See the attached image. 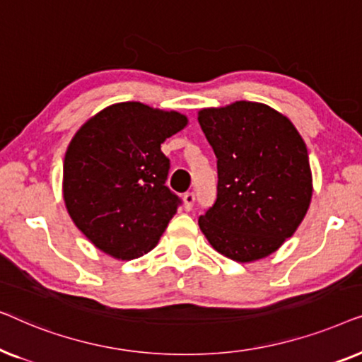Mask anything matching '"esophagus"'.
I'll use <instances>...</instances> for the list:
<instances>
[{"mask_svg": "<svg viewBox=\"0 0 362 362\" xmlns=\"http://www.w3.org/2000/svg\"><path fill=\"white\" fill-rule=\"evenodd\" d=\"M182 201H185V209L191 211L192 206H194V201H196L194 192H186V194L182 196Z\"/></svg>", "mask_w": 362, "mask_h": 362, "instance_id": "esophagus-1", "label": "esophagus"}]
</instances>
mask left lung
Returning <instances> with one entry per match:
<instances>
[{
    "label": "left lung",
    "instance_id": "obj_1",
    "mask_svg": "<svg viewBox=\"0 0 362 362\" xmlns=\"http://www.w3.org/2000/svg\"><path fill=\"white\" fill-rule=\"evenodd\" d=\"M197 120L217 158V199L199 217L214 249L240 264L265 259L306 216L313 177L303 138L259 102L202 108Z\"/></svg>",
    "mask_w": 362,
    "mask_h": 362
}]
</instances>
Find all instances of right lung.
I'll list each match as a JSON object with an SVG mask.
<instances>
[{
  "label": "right lung",
  "instance_id": "right-lung-1",
  "mask_svg": "<svg viewBox=\"0 0 362 362\" xmlns=\"http://www.w3.org/2000/svg\"><path fill=\"white\" fill-rule=\"evenodd\" d=\"M187 117L140 102L103 108L78 128L64 158L62 194L78 230L118 260L148 254L176 214L161 143Z\"/></svg>",
  "mask_w": 362,
  "mask_h": 362
}]
</instances>
